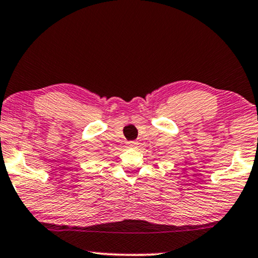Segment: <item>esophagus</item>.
<instances>
[{"label": "esophagus", "instance_id": "obj_1", "mask_svg": "<svg viewBox=\"0 0 258 258\" xmlns=\"http://www.w3.org/2000/svg\"><path fill=\"white\" fill-rule=\"evenodd\" d=\"M137 145H139V142H137V141H129V142H126V146H128V147H136Z\"/></svg>", "mask_w": 258, "mask_h": 258}]
</instances>
